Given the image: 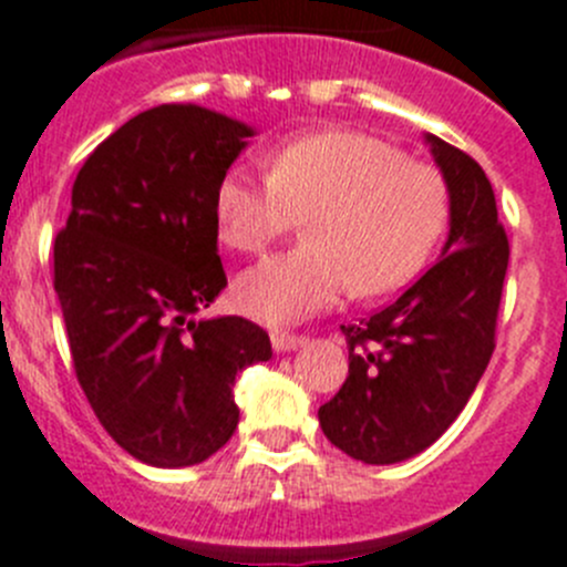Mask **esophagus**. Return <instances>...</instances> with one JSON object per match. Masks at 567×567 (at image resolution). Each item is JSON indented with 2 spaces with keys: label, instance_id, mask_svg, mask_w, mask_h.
I'll use <instances>...</instances> for the list:
<instances>
[{
  "label": "esophagus",
  "instance_id": "obj_1",
  "mask_svg": "<svg viewBox=\"0 0 567 567\" xmlns=\"http://www.w3.org/2000/svg\"><path fill=\"white\" fill-rule=\"evenodd\" d=\"M269 340H272L275 351H280V354H284V351H295V348L303 346L306 334H292V331H272V337H269Z\"/></svg>",
  "mask_w": 567,
  "mask_h": 567
}]
</instances>
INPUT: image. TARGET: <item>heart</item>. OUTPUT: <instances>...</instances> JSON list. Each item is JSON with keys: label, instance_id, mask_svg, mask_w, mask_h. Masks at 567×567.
Wrapping results in <instances>:
<instances>
[{"label": "heart", "instance_id": "b5f03b06", "mask_svg": "<svg viewBox=\"0 0 567 567\" xmlns=\"http://www.w3.org/2000/svg\"><path fill=\"white\" fill-rule=\"evenodd\" d=\"M309 213V241L238 275L244 315L295 323L348 289L377 298L404 287L444 233L450 188L439 168L388 140L329 128L280 145L269 176L233 165L213 190L219 238L238 252H258Z\"/></svg>", "mask_w": 567, "mask_h": 567}]
</instances>
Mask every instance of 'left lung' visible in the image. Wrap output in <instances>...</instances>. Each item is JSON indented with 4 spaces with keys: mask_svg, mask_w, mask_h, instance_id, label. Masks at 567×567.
Returning a JSON list of instances; mask_svg holds the SVG:
<instances>
[{
    "mask_svg": "<svg viewBox=\"0 0 567 567\" xmlns=\"http://www.w3.org/2000/svg\"><path fill=\"white\" fill-rule=\"evenodd\" d=\"M450 188L441 258L391 306L340 326L348 377L318 410L326 439L362 464H399L444 435L495 351L508 238L484 168L427 134Z\"/></svg>",
    "mask_w": 567,
    "mask_h": 567,
    "instance_id": "obj_1",
    "label": "left lung"
}]
</instances>
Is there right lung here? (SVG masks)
Wrapping results in <instances>:
<instances>
[{"mask_svg": "<svg viewBox=\"0 0 567 567\" xmlns=\"http://www.w3.org/2000/svg\"><path fill=\"white\" fill-rule=\"evenodd\" d=\"M252 128L196 103L140 112L86 157L55 236L72 365L109 435L143 464L210 458L238 424L236 377L272 357L244 318L196 320L227 287L213 190Z\"/></svg>", "mask_w": 567, "mask_h": 567, "instance_id": "1", "label": "right lung"}]
</instances>
